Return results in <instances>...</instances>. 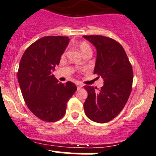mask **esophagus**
<instances>
[{
    "mask_svg": "<svg viewBox=\"0 0 156 156\" xmlns=\"http://www.w3.org/2000/svg\"><path fill=\"white\" fill-rule=\"evenodd\" d=\"M76 86H77V89H81L82 87H83V85L82 84V83H76Z\"/></svg>",
    "mask_w": 156,
    "mask_h": 156,
    "instance_id": "obj_1",
    "label": "esophagus"
}]
</instances>
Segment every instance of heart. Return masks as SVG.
I'll return each mask as SVG.
<instances>
[{
  "instance_id": "heart-1",
  "label": "heart",
  "mask_w": 156,
  "mask_h": 156,
  "mask_svg": "<svg viewBox=\"0 0 156 156\" xmlns=\"http://www.w3.org/2000/svg\"><path fill=\"white\" fill-rule=\"evenodd\" d=\"M79 49H80V51L82 52V54H84L86 53V51H91L90 47H89V44H87L86 42L85 41H82L79 44Z\"/></svg>"
}]
</instances>
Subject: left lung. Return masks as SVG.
<instances>
[{
	"label": "left lung",
	"mask_w": 156,
	"mask_h": 156,
	"mask_svg": "<svg viewBox=\"0 0 156 156\" xmlns=\"http://www.w3.org/2000/svg\"><path fill=\"white\" fill-rule=\"evenodd\" d=\"M83 37L96 48L94 73L104 80L99 91L93 86H84L88 92L83 104L85 113L92 121L108 122L121 112L130 96L133 77L132 66L124 49L115 40L102 35Z\"/></svg>",
	"instance_id": "left-lung-1"
}]
</instances>
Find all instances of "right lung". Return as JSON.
<instances>
[{"label": "right lung", "instance_id": "right-lung-1", "mask_svg": "<svg viewBox=\"0 0 156 156\" xmlns=\"http://www.w3.org/2000/svg\"><path fill=\"white\" fill-rule=\"evenodd\" d=\"M70 38L45 36L32 43L20 62L18 82L26 105L39 119L55 122L64 117L67 103L77 88L58 83L52 72L60 63Z\"/></svg>", "mask_w": 156, "mask_h": 156}]
</instances>
